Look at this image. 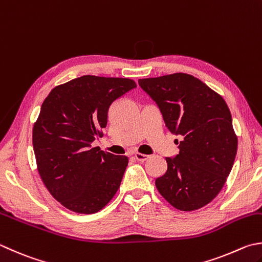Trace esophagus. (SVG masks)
Returning <instances> with one entry per match:
<instances>
[{
	"mask_svg": "<svg viewBox=\"0 0 262 262\" xmlns=\"http://www.w3.org/2000/svg\"><path fill=\"white\" fill-rule=\"evenodd\" d=\"M135 157H136V160L137 161H139V162H145V161H147L148 160V155H145V154H141V152H135Z\"/></svg>",
	"mask_w": 262,
	"mask_h": 262,
	"instance_id": "34e87169",
	"label": "esophagus"
}]
</instances>
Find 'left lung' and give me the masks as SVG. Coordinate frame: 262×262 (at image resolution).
Segmentation results:
<instances>
[{
  "instance_id": "left-lung-1",
  "label": "left lung",
  "mask_w": 262,
  "mask_h": 262,
  "mask_svg": "<svg viewBox=\"0 0 262 262\" xmlns=\"http://www.w3.org/2000/svg\"><path fill=\"white\" fill-rule=\"evenodd\" d=\"M138 83L157 103L167 129L182 137L179 154L166 157L167 170L155 180L157 190L178 210L203 208L223 189L237 152L228 106L219 93L189 74Z\"/></svg>"
}]
</instances>
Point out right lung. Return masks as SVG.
Instances as JSON below:
<instances>
[{
  "label": "right lung",
  "instance_id": "1",
  "mask_svg": "<svg viewBox=\"0 0 262 262\" xmlns=\"http://www.w3.org/2000/svg\"><path fill=\"white\" fill-rule=\"evenodd\" d=\"M137 88L130 78L84 75L53 88L33 127L39 177L66 209L91 214L110 203L129 163L91 147L113 102Z\"/></svg>",
  "mask_w": 262,
  "mask_h": 262
}]
</instances>
